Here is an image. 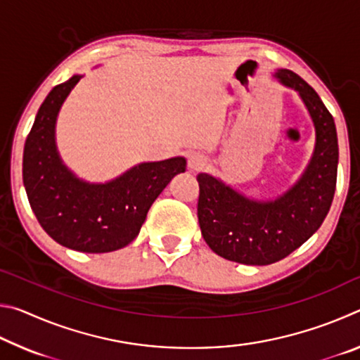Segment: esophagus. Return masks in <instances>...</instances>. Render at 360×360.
Returning <instances> with one entry per match:
<instances>
[{
	"label": "esophagus",
	"instance_id": "esophagus-1",
	"mask_svg": "<svg viewBox=\"0 0 360 360\" xmlns=\"http://www.w3.org/2000/svg\"><path fill=\"white\" fill-rule=\"evenodd\" d=\"M188 168L192 169V172H200V169H203L206 167V158L203 154H198V152H193V154L188 157Z\"/></svg>",
	"mask_w": 360,
	"mask_h": 360
}]
</instances>
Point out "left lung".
Segmentation results:
<instances>
[{
  "label": "left lung",
  "instance_id": "obj_1",
  "mask_svg": "<svg viewBox=\"0 0 360 360\" xmlns=\"http://www.w3.org/2000/svg\"><path fill=\"white\" fill-rule=\"evenodd\" d=\"M273 77L295 90L314 125L313 155L300 178L276 198L255 200L216 176H197V214L206 245L245 265L275 264L311 238L330 210L337 186L338 138L332 114L294 71L279 68Z\"/></svg>",
  "mask_w": 360,
  "mask_h": 360
}]
</instances>
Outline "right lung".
Wrapping results in <instances>:
<instances>
[{
  "label": "right lung",
  "mask_w": 360,
  "mask_h": 360,
  "mask_svg": "<svg viewBox=\"0 0 360 360\" xmlns=\"http://www.w3.org/2000/svg\"><path fill=\"white\" fill-rule=\"evenodd\" d=\"M82 75L53 87L36 114L23 148V186L46 233L81 252H111L136 238L148 211L186 158L143 162L106 182H89L66 167L57 149L58 112Z\"/></svg>",
  "instance_id": "1"
}]
</instances>
